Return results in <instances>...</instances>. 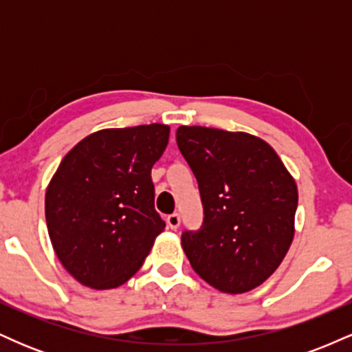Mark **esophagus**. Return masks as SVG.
Returning <instances> with one entry per match:
<instances>
[{"label":"esophagus","mask_w":352,"mask_h":352,"mask_svg":"<svg viewBox=\"0 0 352 352\" xmlns=\"http://www.w3.org/2000/svg\"><path fill=\"white\" fill-rule=\"evenodd\" d=\"M167 225H168V228H172V230L179 228L180 227L179 213H172V215H168L167 217Z\"/></svg>","instance_id":"34e87169"}]
</instances>
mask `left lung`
<instances>
[{"instance_id":"obj_1","label":"left lung","mask_w":352,"mask_h":352,"mask_svg":"<svg viewBox=\"0 0 352 352\" xmlns=\"http://www.w3.org/2000/svg\"><path fill=\"white\" fill-rule=\"evenodd\" d=\"M177 144L205 213L201 230L182 235L190 265L218 292L254 289L292 246L296 182L272 145L246 132L180 125Z\"/></svg>"}]
</instances>
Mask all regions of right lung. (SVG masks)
<instances>
[{
	"label": "right lung",
	"mask_w": 352,
	"mask_h": 352,
	"mask_svg": "<svg viewBox=\"0 0 352 352\" xmlns=\"http://www.w3.org/2000/svg\"><path fill=\"white\" fill-rule=\"evenodd\" d=\"M168 135L164 124L102 129L60 160L46 188L47 233L60 265L80 285L119 288L165 230L151 170Z\"/></svg>",
	"instance_id": "obj_1"
}]
</instances>
